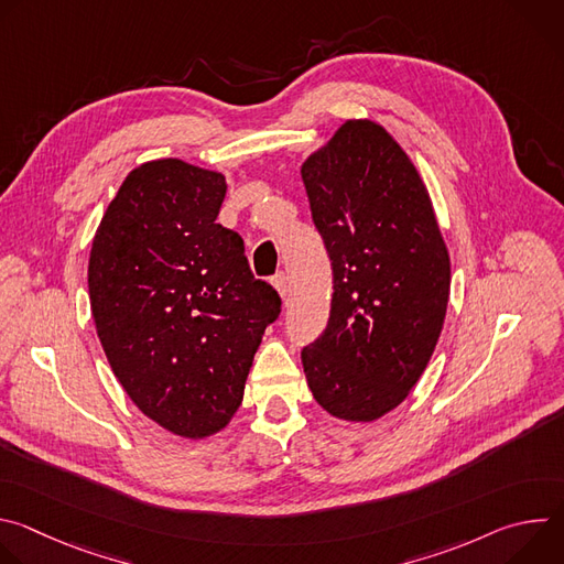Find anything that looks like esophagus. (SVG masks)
Returning a JSON list of instances; mask_svg holds the SVG:
<instances>
[{"instance_id":"1","label":"esophagus","mask_w":564,"mask_h":564,"mask_svg":"<svg viewBox=\"0 0 564 564\" xmlns=\"http://www.w3.org/2000/svg\"><path fill=\"white\" fill-rule=\"evenodd\" d=\"M272 285L276 288V292H279V296L283 299V301H288V296H290V285H288V276L281 272V274H276L274 279H272Z\"/></svg>"}]
</instances>
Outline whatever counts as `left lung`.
<instances>
[{"mask_svg":"<svg viewBox=\"0 0 564 564\" xmlns=\"http://www.w3.org/2000/svg\"><path fill=\"white\" fill-rule=\"evenodd\" d=\"M301 178L333 261L328 326L301 361L316 404L377 422L409 397L444 328L451 257L411 155L375 120L350 118Z\"/></svg>","mask_w":564,"mask_h":564,"instance_id":"1","label":"left lung"}]
</instances>
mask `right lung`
<instances>
[{
	"instance_id": "add662e5",
	"label": "right lung",
	"mask_w": 564,
	"mask_h": 564,
	"mask_svg": "<svg viewBox=\"0 0 564 564\" xmlns=\"http://www.w3.org/2000/svg\"><path fill=\"white\" fill-rule=\"evenodd\" d=\"M220 172L158 158L127 174L96 229L89 299L109 366L133 404L185 440L223 431L281 299L216 223Z\"/></svg>"
}]
</instances>
